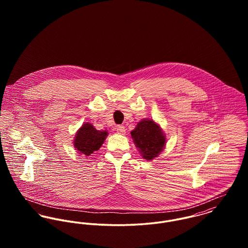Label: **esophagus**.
<instances>
[{
    "label": "esophagus",
    "instance_id": "1",
    "mask_svg": "<svg viewBox=\"0 0 248 248\" xmlns=\"http://www.w3.org/2000/svg\"><path fill=\"white\" fill-rule=\"evenodd\" d=\"M115 129H116V132H117L119 135H125V133H126V129H125L124 126L119 125V126H116Z\"/></svg>",
    "mask_w": 248,
    "mask_h": 248
}]
</instances>
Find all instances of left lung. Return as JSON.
Instances as JSON below:
<instances>
[{
    "label": "left lung",
    "mask_w": 248,
    "mask_h": 248,
    "mask_svg": "<svg viewBox=\"0 0 248 248\" xmlns=\"http://www.w3.org/2000/svg\"><path fill=\"white\" fill-rule=\"evenodd\" d=\"M131 135L142 156L147 160L156 157L166 143L162 130L152 119H143L139 122Z\"/></svg>",
    "instance_id": "obj_1"
}]
</instances>
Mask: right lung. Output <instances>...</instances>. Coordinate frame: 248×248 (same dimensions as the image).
Segmentation results:
<instances>
[{
  "label": "right lung",
  "mask_w": 248,
  "mask_h": 248,
  "mask_svg": "<svg viewBox=\"0 0 248 248\" xmlns=\"http://www.w3.org/2000/svg\"><path fill=\"white\" fill-rule=\"evenodd\" d=\"M107 136L106 131H97L91 123H85L76 133L73 145L80 154L89 156L99 150Z\"/></svg>",
  "instance_id": "obj_1"
}]
</instances>
